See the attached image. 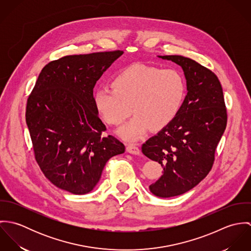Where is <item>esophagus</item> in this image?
<instances>
[{"label":"esophagus","mask_w":251,"mask_h":251,"mask_svg":"<svg viewBox=\"0 0 251 251\" xmlns=\"http://www.w3.org/2000/svg\"><path fill=\"white\" fill-rule=\"evenodd\" d=\"M126 151H127V152L132 153V154H135V155L140 154V150H139V148H138L136 145H134V144H128V145L126 146Z\"/></svg>","instance_id":"1"}]
</instances>
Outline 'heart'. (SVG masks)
<instances>
[{
    "label": "heart",
    "instance_id": "heart-1",
    "mask_svg": "<svg viewBox=\"0 0 251 251\" xmlns=\"http://www.w3.org/2000/svg\"><path fill=\"white\" fill-rule=\"evenodd\" d=\"M112 87H99L93 100L101 118L109 125H120L130 114L132 118L118 129L127 141H137L151 127L167 126L177 116L185 96V81L177 69L133 65L118 72Z\"/></svg>",
    "mask_w": 251,
    "mask_h": 251
}]
</instances>
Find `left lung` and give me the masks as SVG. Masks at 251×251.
<instances>
[{
	"mask_svg": "<svg viewBox=\"0 0 251 251\" xmlns=\"http://www.w3.org/2000/svg\"><path fill=\"white\" fill-rule=\"evenodd\" d=\"M182 69L187 95L175 119L142 145V152L163 166L149 188L161 198L183 194L211 171L215 149L226 128L227 112L215 73L189 58L158 56Z\"/></svg>",
	"mask_w": 251,
	"mask_h": 251,
	"instance_id": "1",
	"label": "left lung"
}]
</instances>
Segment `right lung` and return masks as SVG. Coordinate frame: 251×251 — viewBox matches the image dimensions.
<instances>
[{
  "label": "right lung",
  "mask_w": 251,
  "mask_h": 251,
  "mask_svg": "<svg viewBox=\"0 0 251 251\" xmlns=\"http://www.w3.org/2000/svg\"><path fill=\"white\" fill-rule=\"evenodd\" d=\"M123 51L71 55L47 64L28 98L26 123L45 177L72 194L94 189L108 160L125 145L103 136L93 96L97 81Z\"/></svg>",
  "instance_id": "obj_1"
}]
</instances>
